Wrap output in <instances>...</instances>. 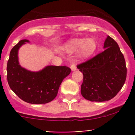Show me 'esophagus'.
<instances>
[{
    "label": "esophagus",
    "instance_id": "esophagus-1",
    "mask_svg": "<svg viewBox=\"0 0 135 135\" xmlns=\"http://www.w3.org/2000/svg\"><path fill=\"white\" fill-rule=\"evenodd\" d=\"M70 69L73 71H74V70H76V65L75 63H72L70 65Z\"/></svg>",
    "mask_w": 135,
    "mask_h": 135
}]
</instances>
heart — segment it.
<instances>
[{
  "mask_svg": "<svg viewBox=\"0 0 135 135\" xmlns=\"http://www.w3.org/2000/svg\"><path fill=\"white\" fill-rule=\"evenodd\" d=\"M97 44L93 38L75 39L72 40L67 45V48L71 50H76L81 48L80 54L84 57H88L96 51Z\"/></svg>",
  "mask_w": 135,
  "mask_h": 135,
  "instance_id": "heart-1",
  "label": "heart"
}]
</instances>
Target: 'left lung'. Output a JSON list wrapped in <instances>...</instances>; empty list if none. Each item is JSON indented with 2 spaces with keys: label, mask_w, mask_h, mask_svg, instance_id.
<instances>
[{
  "label": "left lung",
  "mask_w": 135,
  "mask_h": 135,
  "mask_svg": "<svg viewBox=\"0 0 135 135\" xmlns=\"http://www.w3.org/2000/svg\"><path fill=\"white\" fill-rule=\"evenodd\" d=\"M104 48L100 54L77 65L84 75L81 95L90 101L112 99L121 90L126 80V61L117 42L108 36Z\"/></svg>",
  "instance_id": "obj_1"
}]
</instances>
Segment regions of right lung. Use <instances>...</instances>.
<instances>
[{"label":"right lung","mask_w":135,"mask_h":135,"mask_svg":"<svg viewBox=\"0 0 135 135\" xmlns=\"http://www.w3.org/2000/svg\"><path fill=\"white\" fill-rule=\"evenodd\" d=\"M25 42L28 40H20L11 50L7 63L8 83L21 100L31 104H46L56 97L61 82L71 70L66 66H47L39 72L22 68L17 52Z\"/></svg>","instance_id":"add662e5"}]
</instances>
